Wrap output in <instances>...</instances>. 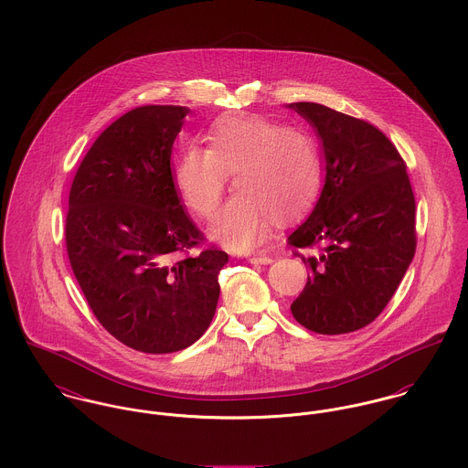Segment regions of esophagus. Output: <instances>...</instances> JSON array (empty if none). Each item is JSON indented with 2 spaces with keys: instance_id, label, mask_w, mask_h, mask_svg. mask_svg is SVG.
<instances>
[{
  "instance_id": "obj_1",
  "label": "esophagus",
  "mask_w": 468,
  "mask_h": 468,
  "mask_svg": "<svg viewBox=\"0 0 468 468\" xmlns=\"http://www.w3.org/2000/svg\"><path fill=\"white\" fill-rule=\"evenodd\" d=\"M250 261L251 263H257V265H269L272 259L271 257H267V255H253V257H250Z\"/></svg>"
}]
</instances>
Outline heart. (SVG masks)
Masks as SVG:
<instances>
[{
	"mask_svg": "<svg viewBox=\"0 0 468 468\" xmlns=\"http://www.w3.org/2000/svg\"><path fill=\"white\" fill-rule=\"evenodd\" d=\"M205 138L208 147L190 144L183 149L174 183L183 203L209 218L233 174L237 192L209 228L226 248H257L269 237L274 218H292L317 197L323 159L311 133L246 112L217 118Z\"/></svg>",
	"mask_w": 468,
	"mask_h": 468,
	"instance_id": "1",
	"label": "heart"
}]
</instances>
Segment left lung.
<instances>
[{
	"instance_id": "left-lung-1",
	"label": "left lung",
	"mask_w": 468,
	"mask_h": 468,
	"mask_svg": "<svg viewBox=\"0 0 468 468\" xmlns=\"http://www.w3.org/2000/svg\"><path fill=\"white\" fill-rule=\"evenodd\" d=\"M315 131L324 185L309 218L289 235L311 276L292 302L294 319L317 334L369 324L399 289L415 257V196L406 163L371 123L314 102L289 104Z\"/></svg>"
}]
</instances>
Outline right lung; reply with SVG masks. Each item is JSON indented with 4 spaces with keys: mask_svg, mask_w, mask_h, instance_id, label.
I'll use <instances>...</instances> for the list:
<instances>
[{
    "mask_svg": "<svg viewBox=\"0 0 468 468\" xmlns=\"http://www.w3.org/2000/svg\"><path fill=\"white\" fill-rule=\"evenodd\" d=\"M188 107L144 105L112 122L69 190L66 250L97 319L144 354L194 345L218 302L220 250L188 255L203 233L181 205L170 168Z\"/></svg>",
    "mask_w": 468,
    "mask_h": 468,
    "instance_id": "right-lung-1",
    "label": "right lung"
}]
</instances>
